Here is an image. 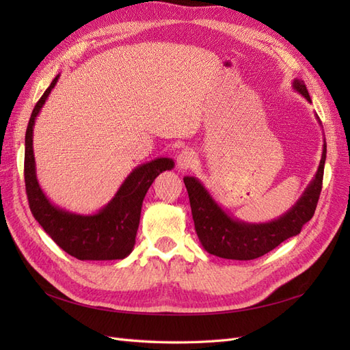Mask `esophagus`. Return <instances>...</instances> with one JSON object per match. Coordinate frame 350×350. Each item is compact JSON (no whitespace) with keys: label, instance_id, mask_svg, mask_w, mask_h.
<instances>
[{"label":"esophagus","instance_id":"obj_1","mask_svg":"<svg viewBox=\"0 0 350 350\" xmlns=\"http://www.w3.org/2000/svg\"><path fill=\"white\" fill-rule=\"evenodd\" d=\"M194 163H196V153L193 150L184 149V150L179 152V154L176 157V165H178L179 169L185 171V169L191 167Z\"/></svg>","mask_w":350,"mask_h":350}]
</instances>
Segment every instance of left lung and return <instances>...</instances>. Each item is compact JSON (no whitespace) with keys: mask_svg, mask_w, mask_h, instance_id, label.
<instances>
[{"mask_svg":"<svg viewBox=\"0 0 350 350\" xmlns=\"http://www.w3.org/2000/svg\"><path fill=\"white\" fill-rule=\"evenodd\" d=\"M292 86L293 90L311 102L304 80L295 79ZM317 120L321 124L319 116ZM325 153L327 144L324 142L319 169L299 200L284 215L271 221H266V224H248V221H242L230 216L216 203L215 198L210 196L206 187L197 178L185 176L184 184L189 197L194 226L203 248L208 254L221 258L254 260L274 250L288 238L298 235L302 226L314 216L317 203H319L323 187Z\"/></svg>","mask_w":350,"mask_h":350,"instance_id":"1","label":"left lung"}]
</instances>
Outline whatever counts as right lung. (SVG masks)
I'll return each instance as SVG.
<instances>
[{"label":"right lung","mask_w":350,"mask_h":350,"mask_svg":"<svg viewBox=\"0 0 350 350\" xmlns=\"http://www.w3.org/2000/svg\"><path fill=\"white\" fill-rule=\"evenodd\" d=\"M58 77L59 74L35 105L25 137V184L31 215L59 248L77 260H122L134 248L147 189L175 163L169 157H157L134 167L109 203L94 215L71 213L52 204L36 178L33 126Z\"/></svg>","instance_id":"obj_1"}]
</instances>
